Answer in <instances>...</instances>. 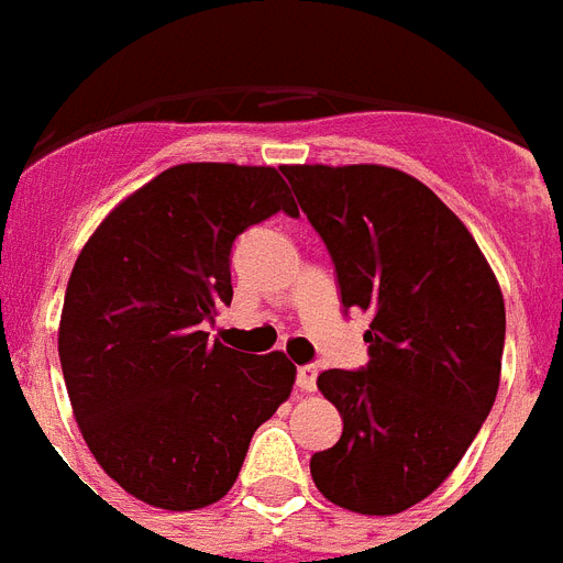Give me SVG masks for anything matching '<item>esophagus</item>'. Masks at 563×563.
<instances>
[{"instance_id": "34e87169", "label": "esophagus", "mask_w": 563, "mask_h": 563, "mask_svg": "<svg viewBox=\"0 0 563 563\" xmlns=\"http://www.w3.org/2000/svg\"><path fill=\"white\" fill-rule=\"evenodd\" d=\"M296 386H299L302 393H313V389H317V366H313V363L296 368Z\"/></svg>"}]
</instances>
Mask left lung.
Listing matches in <instances>:
<instances>
[{
  "mask_svg": "<svg viewBox=\"0 0 563 563\" xmlns=\"http://www.w3.org/2000/svg\"><path fill=\"white\" fill-rule=\"evenodd\" d=\"M325 241L343 308L372 317L360 372L317 377L343 416L310 476L336 506L398 515L439 488L500 386L506 305L474 235L439 197L386 165H282Z\"/></svg>",
  "mask_w": 563,
  "mask_h": 563,
  "instance_id": "8db88e82",
  "label": "left lung"
}]
</instances>
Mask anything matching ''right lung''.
Listing matches in <instances>:
<instances>
[{
  "instance_id": "1",
  "label": "right lung",
  "mask_w": 563,
  "mask_h": 563,
  "mask_svg": "<svg viewBox=\"0 0 563 563\" xmlns=\"http://www.w3.org/2000/svg\"><path fill=\"white\" fill-rule=\"evenodd\" d=\"M276 211L299 214L276 168L174 165L121 200L71 267L57 331L71 412L107 476L147 506L218 503L290 398L285 354L203 331L232 302L235 238Z\"/></svg>"
}]
</instances>
